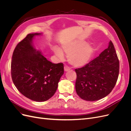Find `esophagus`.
<instances>
[{
    "mask_svg": "<svg viewBox=\"0 0 131 131\" xmlns=\"http://www.w3.org/2000/svg\"><path fill=\"white\" fill-rule=\"evenodd\" d=\"M64 69L65 72H68V71L70 70V68H69V67L68 66H65L64 67Z\"/></svg>",
    "mask_w": 131,
    "mask_h": 131,
    "instance_id": "obj_1",
    "label": "esophagus"
}]
</instances>
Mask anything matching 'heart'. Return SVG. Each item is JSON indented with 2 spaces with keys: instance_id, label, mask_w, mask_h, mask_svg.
<instances>
[{
  "instance_id": "1",
  "label": "heart",
  "mask_w": 131,
  "mask_h": 131,
  "mask_svg": "<svg viewBox=\"0 0 131 131\" xmlns=\"http://www.w3.org/2000/svg\"><path fill=\"white\" fill-rule=\"evenodd\" d=\"M53 51L55 54L60 59L64 58L62 51L54 47ZM62 50L68 56L69 62L75 67H82L88 63L92 56L93 48L89 44H85L84 41H76L64 43Z\"/></svg>"
}]
</instances>
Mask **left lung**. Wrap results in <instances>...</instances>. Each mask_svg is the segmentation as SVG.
I'll use <instances>...</instances> for the list:
<instances>
[{
	"label": "left lung",
	"instance_id": "8db88e82",
	"mask_svg": "<svg viewBox=\"0 0 131 131\" xmlns=\"http://www.w3.org/2000/svg\"><path fill=\"white\" fill-rule=\"evenodd\" d=\"M75 70V90L81 99L96 101L108 96L115 86L119 74V61L112 41L98 57Z\"/></svg>",
	"mask_w": 131,
	"mask_h": 131
}]
</instances>
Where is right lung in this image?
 Listing matches in <instances>:
<instances>
[{"instance_id":"1","label":"right lung","mask_w":131,"mask_h":131,"mask_svg":"<svg viewBox=\"0 0 131 131\" xmlns=\"http://www.w3.org/2000/svg\"><path fill=\"white\" fill-rule=\"evenodd\" d=\"M28 34L18 43L14 51L11 64L12 80L23 96L36 102L52 97L64 73L62 63L54 64L47 60L32 45L35 35Z\"/></svg>"}]
</instances>
